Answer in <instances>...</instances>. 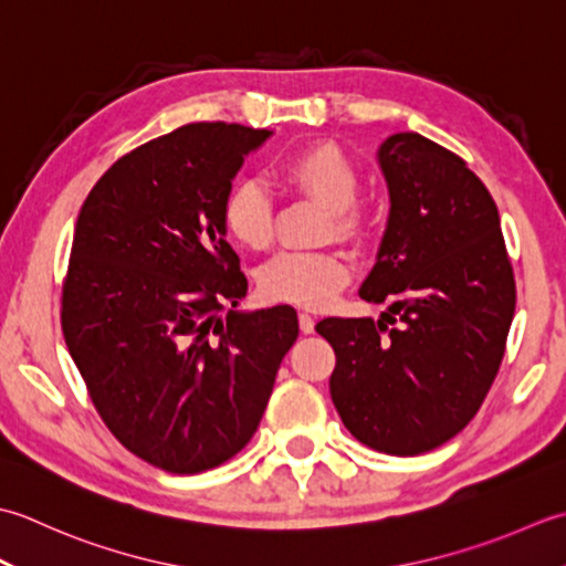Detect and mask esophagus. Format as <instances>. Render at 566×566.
<instances>
[{
  "mask_svg": "<svg viewBox=\"0 0 566 566\" xmlns=\"http://www.w3.org/2000/svg\"><path fill=\"white\" fill-rule=\"evenodd\" d=\"M297 325H300V332H303V334H313L315 332V317L307 315V313H300Z\"/></svg>",
  "mask_w": 566,
  "mask_h": 566,
  "instance_id": "obj_1",
  "label": "esophagus"
}]
</instances>
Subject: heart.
<instances>
[{"label": "heart", "mask_w": 566, "mask_h": 566, "mask_svg": "<svg viewBox=\"0 0 566 566\" xmlns=\"http://www.w3.org/2000/svg\"><path fill=\"white\" fill-rule=\"evenodd\" d=\"M285 188L327 207L325 237L359 239L368 212L356 202L359 172L334 144H315L287 158L281 168ZM224 227L241 247L266 251L273 244V200L256 180H241L224 200ZM352 279V261L339 249L285 251L259 271V291L273 303L319 310Z\"/></svg>", "instance_id": "b5f03b06"}]
</instances>
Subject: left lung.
Masks as SVG:
<instances>
[{
  "label": "left lung",
  "mask_w": 566,
  "mask_h": 566,
  "mask_svg": "<svg viewBox=\"0 0 566 566\" xmlns=\"http://www.w3.org/2000/svg\"><path fill=\"white\" fill-rule=\"evenodd\" d=\"M376 158L390 210L359 295L388 307L378 322L327 317L315 329L337 354L329 394L344 428L376 452L415 457L481 408L515 281L499 207L464 160L415 132L384 138Z\"/></svg>",
  "instance_id": "left-lung-1"
}]
</instances>
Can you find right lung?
<instances>
[{
    "label": "right lung",
    "instance_id": "add662e5",
    "mask_svg": "<svg viewBox=\"0 0 566 566\" xmlns=\"http://www.w3.org/2000/svg\"><path fill=\"white\" fill-rule=\"evenodd\" d=\"M271 134L180 126L122 156L77 214L61 310L67 352L112 434L170 474L247 447L297 339L291 305L237 310L249 285L227 244L232 180Z\"/></svg>",
    "mask_w": 566,
    "mask_h": 566
}]
</instances>
